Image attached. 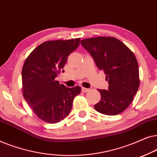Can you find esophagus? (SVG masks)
<instances>
[{
  "instance_id": "1",
  "label": "esophagus",
  "mask_w": 157,
  "mask_h": 157,
  "mask_svg": "<svg viewBox=\"0 0 157 157\" xmlns=\"http://www.w3.org/2000/svg\"><path fill=\"white\" fill-rule=\"evenodd\" d=\"M81 90H82V91L83 92V93H86V92H88L89 91V89H86V88H84V87H82V89H81Z\"/></svg>"
}]
</instances>
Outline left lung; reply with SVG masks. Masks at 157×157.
<instances>
[{
	"instance_id": "obj_1",
	"label": "left lung",
	"mask_w": 157,
	"mask_h": 157,
	"mask_svg": "<svg viewBox=\"0 0 157 157\" xmlns=\"http://www.w3.org/2000/svg\"><path fill=\"white\" fill-rule=\"evenodd\" d=\"M81 44L109 81L108 90H98L101 98L94 109L109 116L123 112L139 86V66L134 54L124 43L110 36L86 38Z\"/></svg>"
}]
</instances>
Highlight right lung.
<instances>
[{"label":"right lung","mask_w":157,"mask_h":157,"mask_svg":"<svg viewBox=\"0 0 157 157\" xmlns=\"http://www.w3.org/2000/svg\"><path fill=\"white\" fill-rule=\"evenodd\" d=\"M80 38L48 40L40 44L25 59L22 68L23 95L40 119L56 124L67 117L80 86L68 88L56 78L68 56L78 48Z\"/></svg>","instance_id":"obj_1"}]
</instances>
